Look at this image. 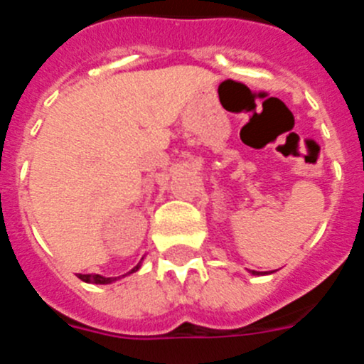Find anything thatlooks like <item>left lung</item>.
I'll list each match as a JSON object with an SVG mask.
<instances>
[{
    "instance_id": "left-lung-1",
    "label": "left lung",
    "mask_w": 364,
    "mask_h": 364,
    "mask_svg": "<svg viewBox=\"0 0 364 364\" xmlns=\"http://www.w3.org/2000/svg\"><path fill=\"white\" fill-rule=\"evenodd\" d=\"M253 273V275H260V273L259 272H252Z\"/></svg>"
}]
</instances>
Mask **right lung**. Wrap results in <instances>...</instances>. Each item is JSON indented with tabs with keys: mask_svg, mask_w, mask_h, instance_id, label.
<instances>
[{
	"mask_svg": "<svg viewBox=\"0 0 364 364\" xmlns=\"http://www.w3.org/2000/svg\"><path fill=\"white\" fill-rule=\"evenodd\" d=\"M138 269H140V262H138V264L134 266L129 273L138 272ZM129 273H125V275H129ZM125 275H122V277H125ZM78 279H82L83 282H91V284H111L112 281H117V277H104V275H98V273H87V275L78 273Z\"/></svg>",
	"mask_w": 364,
	"mask_h": 364,
	"instance_id": "add662e5",
	"label": "right lung"
}]
</instances>
